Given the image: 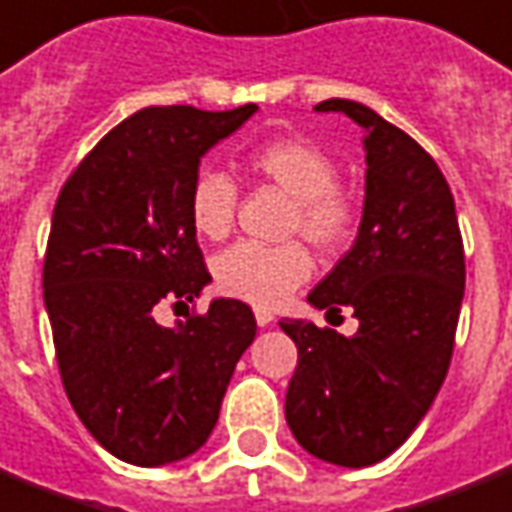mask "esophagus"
<instances>
[{"mask_svg":"<svg viewBox=\"0 0 512 512\" xmlns=\"http://www.w3.org/2000/svg\"><path fill=\"white\" fill-rule=\"evenodd\" d=\"M255 319L260 327H268L273 322V314L268 311V308H255Z\"/></svg>","mask_w":512,"mask_h":512,"instance_id":"34e87169","label":"esophagus"}]
</instances>
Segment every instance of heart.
<instances>
[{
    "instance_id": "b5f03b06",
    "label": "heart",
    "mask_w": 512,
    "mask_h": 512,
    "mask_svg": "<svg viewBox=\"0 0 512 512\" xmlns=\"http://www.w3.org/2000/svg\"><path fill=\"white\" fill-rule=\"evenodd\" d=\"M247 166L292 198L287 233H300L319 252H335L354 230V204L338 187V163L303 136H279L257 144ZM239 190L228 174L201 169L187 195L190 225L206 241H222L233 228ZM214 284L230 298L273 308L311 276V255L298 241L265 247L241 241L214 257Z\"/></svg>"
}]
</instances>
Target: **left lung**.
Listing matches in <instances>:
<instances>
[{"instance_id": "left-lung-1", "label": "left lung", "mask_w": 512, "mask_h": 512, "mask_svg": "<svg viewBox=\"0 0 512 512\" xmlns=\"http://www.w3.org/2000/svg\"><path fill=\"white\" fill-rule=\"evenodd\" d=\"M365 131V204L357 239L308 292L314 308L349 306L357 333L306 319L279 327L298 346L284 416L308 454L368 467L397 451L438 397L464 298L454 195L419 142L373 109L327 99Z\"/></svg>"}]
</instances>
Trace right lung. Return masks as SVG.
<instances>
[{"instance_id": "1", "label": "right lung", "mask_w": 512, "mask_h": 512, "mask_svg": "<svg viewBox=\"0 0 512 512\" xmlns=\"http://www.w3.org/2000/svg\"><path fill=\"white\" fill-rule=\"evenodd\" d=\"M257 104L147 107L115 126L66 179L50 222L42 290L66 397L112 456L161 467L204 446L241 354L247 303L163 327L158 303H193L212 276L187 195L201 158Z\"/></svg>"}]
</instances>
